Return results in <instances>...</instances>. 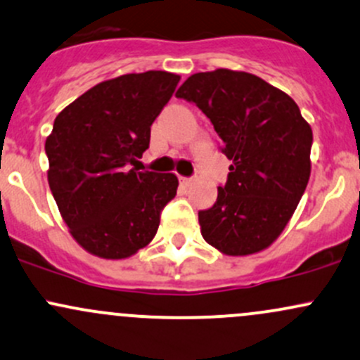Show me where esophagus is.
I'll return each instance as SVG.
<instances>
[{
	"label": "esophagus",
	"instance_id": "obj_1",
	"mask_svg": "<svg viewBox=\"0 0 360 360\" xmlns=\"http://www.w3.org/2000/svg\"><path fill=\"white\" fill-rule=\"evenodd\" d=\"M179 183L183 184V186H190V184H191V177H179Z\"/></svg>",
	"mask_w": 360,
	"mask_h": 360
}]
</instances>
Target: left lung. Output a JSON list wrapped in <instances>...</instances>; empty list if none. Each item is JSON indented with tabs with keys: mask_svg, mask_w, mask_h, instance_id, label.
I'll return each mask as SVG.
<instances>
[{
	"mask_svg": "<svg viewBox=\"0 0 360 360\" xmlns=\"http://www.w3.org/2000/svg\"><path fill=\"white\" fill-rule=\"evenodd\" d=\"M177 98L195 103L233 162L217 200L198 212L202 236L226 255L267 248L297 209L310 176L312 129L281 89L247 72H198Z\"/></svg>",
	"mask_w": 360,
	"mask_h": 360,
	"instance_id": "1",
	"label": "left lung"
}]
</instances>
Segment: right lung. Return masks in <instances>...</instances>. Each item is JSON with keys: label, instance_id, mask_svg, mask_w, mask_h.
Masks as SVG:
<instances>
[{"label": "right lung", "instance_id": "1", "mask_svg": "<svg viewBox=\"0 0 360 360\" xmlns=\"http://www.w3.org/2000/svg\"><path fill=\"white\" fill-rule=\"evenodd\" d=\"M179 75L126 74L96 84L56 115L46 150L48 183L70 234L101 259H126L157 234L177 177L139 170L150 127Z\"/></svg>", "mask_w": 360, "mask_h": 360}]
</instances>
